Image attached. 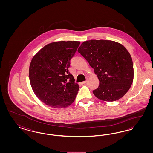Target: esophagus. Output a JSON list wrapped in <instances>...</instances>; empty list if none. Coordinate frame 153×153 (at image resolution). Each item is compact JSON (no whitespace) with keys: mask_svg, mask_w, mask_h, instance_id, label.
I'll list each match as a JSON object with an SVG mask.
<instances>
[{"mask_svg":"<svg viewBox=\"0 0 153 153\" xmlns=\"http://www.w3.org/2000/svg\"><path fill=\"white\" fill-rule=\"evenodd\" d=\"M87 80L81 82V84H86V83H87Z\"/></svg>","mask_w":153,"mask_h":153,"instance_id":"obj_1","label":"esophagus"}]
</instances>
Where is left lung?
I'll list each match as a JSON object with an SVG mask.
<instances>
[{"instance_id":"1","label":"left lung","mask_w":153,"mask_h":153,"mask_svg":"<svg viewBox=\"0 0 153 153\" xmlns=\"http://www.w3.org/2000/svg\"><path fill=\"white\" fill-rule=\"evenodd\" d=\"M78 52L98 77L99 85L93 91L97 98L114 102L128 92L133 82L134 68L130 54L122 44L92 39L83 42Z\"/></svg>"}]
</instances>
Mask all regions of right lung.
<instances>
[{
  "mask_svg": "<svg viewBox=\"0 0 153 153\" xmlns=\"http://www.w3.org/2000/svg\"><path fill=\"white\" fill-rule=\"evenodd\" d=\"M79 41H58L48 44L32 58L29 79L33 91L42 102L54 108L73 103L79 86L69 72L71 59Z\"/></svg>",
  "mask_w": 153,
  "mask_h": 153,
  "instance_id": "add662e5",
  "label": "right lung"
}]
</instances>
